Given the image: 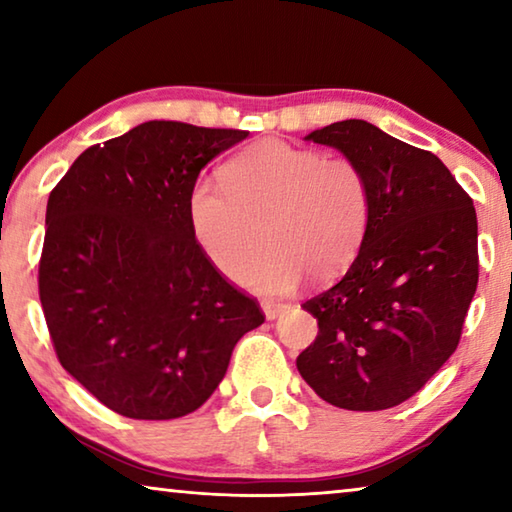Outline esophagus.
Wrapping results in <instances>:
<instances>
[{
    "mask_svg": "<svg viewBox=\"0 0 512 512\" xmlns=\"http://www.w3.org/2000/svg\"><path fill=\"white\" fill-rule=\"evenodd\" d=\"M262 309H264V316L268 320H275L277 316H282V311H287V305H282V302L266 300V302H262Z\"/></svg>",
    "mask_w": 512,
    "mask_h": 512,
    "instance_id": "34e87169",
    "label": "esophagus"
}]
</instances>
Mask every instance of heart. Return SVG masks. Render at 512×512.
I'll list each match as a JSON object with an SVG mask.
<instances>
[{
    "label": "heart",
    "mask_w": 512,
    "mask_h": 512,
    "mask_svg": "<svg viewBox=\"0 0 512 512\" xmlns=\"http://www.w3.org/2000/svg\"><path fill=\"white\" fill-rule=\"evenodd\" d=\"M223 187L196 183L187 216L198 246L223 273L261 247L272 248L242 267L237 282L262 296H284L309 273L332 280L359 255L372 196L357 162L280 140H262L235 155L221 171Z\"/></svg>",
    "instance_id": "obj_1"
}]
</instances>
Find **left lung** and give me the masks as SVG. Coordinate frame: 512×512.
<instances>
[{"label":"left lung","mask_w":512,"mask_h":512,"mask_svg":"<svg viewBox=\"0 0 512 512\" xmlns=\"http://www.w3.org/2000/svg\"><path fill=\"white\" fill-rule=\"evenodd\" d=\"M305 140L359 164L372 210L348 273L302 305L318 336L296 366L339 409H391L418 393L461 339L479 282L472 198L436 155L363 119Z\"/></svg>","instance_id":"left-lung-1"}]
</instances>
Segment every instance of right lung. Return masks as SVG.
Masks as SVG:
<instances>
[{"label": "right lung", "mask_w": 512, "mask_h": 512, "mask_svg": "<svg viewBox=\"0 0 512 512\" xmlns=\"http://www.w3.org/2000/svg\"><path fill=\"white\" fill-rule=\"evenodd\" d=\"M246 131L144 121L85 149L47 201L40 302L60 366L119 415L173 420L221 384L259 305L198 246L187 198Z\"/></svg>", "instance_id": "1"}]
</instances>
